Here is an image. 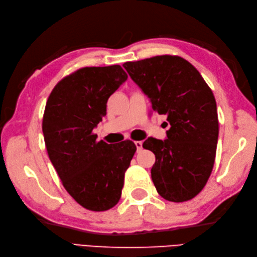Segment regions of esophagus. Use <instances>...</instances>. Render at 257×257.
Instances as JSON below:
<instances>
[{"label": "esophagus", "mask_w": 257, "mask_h": 257, "mask_svg": "<svg viewBox=\"0 0 257 257\" xmlns=\"http://www.w3.org/2000/svg\"><path fill=\"white\" fill-rule=\"evenodd\" d=\"M135 146L137 148V152H141L143 150V143L142 142H135Z\"/></svg>", "instance_id": "1"}]
</instances>
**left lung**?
Masks as SVG:
<instances>
[{
    "label": "left lung",
    "instance_id": "obj_1",
    "mask_svg": "<svg viewBox=\"0 0 257 257\" xmlns=\"http://www.w3.org/2000/svg\"><path fill=\"white\" fill-rule=\"evenodd\" d=\"M123 67L145 94L152 109L165 114L167 139L150 137L145 149L155 155L151 178L160 195L174 203L195 197L211 175L219 120L211 89L189 61L178 56H157Z\"/></svg>",
    "mask_w": 257,
    "mask_h": 257
}]
</instances>
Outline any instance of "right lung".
I'll list each match as a JSON object with an SVG mask.
<instances>
[{
    "instance_id": "right-lung-1",
    "label": "right lung",
    "mask_w": 257,
    "mask_h": 257,
    "mask_svg": "<svg viewBox=\"0 0 257 257\" xmlns=\"http://www.w3.org/2000/svg\"><path fill=\"white\" fill-rule=\"evenodd\" d=\"M126 79L120 65L79 68L56 84L45 107L43 133L49 159L67 193L91 211L118 204L136 152L132 141L110 146L93 134L106 115L108 98Z\"/></svg>"
}]
</instances>
